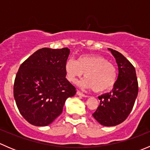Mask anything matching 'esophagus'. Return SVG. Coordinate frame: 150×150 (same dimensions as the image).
Returning a JSON list of instances; mask_svg holds the SVG:
<instances>
[{"label": "esophagus", "mask_w": 150, "mask_h": 150, "mask_svg": "<svg viewBox=\"0 0 150 150\" xmlns=\"http://www.w3.org/2000/svg\"><path fill=\"white\" fill-rule=\"evenodd\" d=\"M76 93H77V95H78V96H83V97H88V96H87V95L84 94V93H83L82 92H81V91H78V90L77 91Z\"/></svg>", "instance_id": "esophagus-1"}]
</instances>
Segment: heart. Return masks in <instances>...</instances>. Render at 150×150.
Listing matches in <instances>:
<instances>
[{
  "label": "heart",
  "mask_w": 150,
  "mask_h": 150,
  "mask_svg": "<svg viewBox=\"0 0 150 150\" xmlns=\"http://www.w3.org/2000/svg\"><path fill=\"white\" fill-rule=\"evenodd\" d=\"M64 71L67 79L72 83L84 73L86 79L82 86L98 93L111 90L117 80L115 67L100 55L85 54L78 57L77 62L69 59L66 62Z\"/></svg>",
  "instance_id": "1"
}]
</instances>
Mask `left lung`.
I'll return each mask as SVG.
<instances>
[{"instance_id": "1", "label": "left lung", "mask_w": 150, "mask_h": 150, "mask_svg": "<svg viewBox=\"0 0 150 150\" xmlns=\"http://www.w3.org/2000/svg\"><path fill=\"white\" fill-rule=\"evenodd\" d=\"M116 59L118 77L110 93L99 96L97 110L92 115L101 125L114 126L121 123L132 110L139 91L136 69L118 51L109 48Z\"/></svg>"}]
</instances>
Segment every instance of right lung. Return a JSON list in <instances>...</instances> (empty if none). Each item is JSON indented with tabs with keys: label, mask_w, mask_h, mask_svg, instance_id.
Instances as JSON below:
<instances>
[{
	"label": "right lung",
	"mask_w": 150,
	"mask_h": 150,
	"mask_svg": "<svg viewBox=\"0 0 150 150\" xmlns=\"http://www.w3.org/2000/svg\"><path fill=\"white\" fill-rule=\"evenodd\" d=\"M68 48H43L28 57L19 68L13 97L19 112L30 124L46 126L62 114L68 97L76 88L65 78Z\"/></svg>",
	"instance_id": "add662e5"
}]
</instances>
